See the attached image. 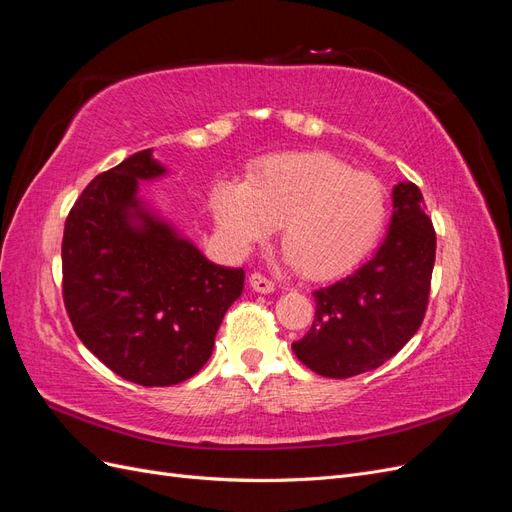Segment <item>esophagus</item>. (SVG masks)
Masks as SVG:
<instances>
[{"label":"esophagus","instance_id":"1","mask_svg":"<svg viewBox=\"0 0 512 512\" xmlns=\"http://www.w3.org/2000/svg\"><path fill=\"white\" fill-rule=\"evenodd\" d=\"M250 286L256 290V292H262V294H269L275 290V284L269 280V277H265L262 273H252L250 275Z\"/></svg>","mask_w":512,"mask_h":512}]
</instances>
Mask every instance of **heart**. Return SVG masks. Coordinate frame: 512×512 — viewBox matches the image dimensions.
Returning <instances> with one entry per match:
<instances>
[{
  "label": "heart",
  "instance_id": "b5f03b06",
  "mask_svg": "<svg viewBox=\"0 0 512 512\" xmlns=\"http://www.w3.org/2000/svg\"><path fill=\"white\" fill-rule=\"evenodd\" d=\"M215 224L243 252L280 226L286 260L312 280L337 277L367 256L386 222V190L331 153H282L241 183L213 190Z\"/></svg>",
  "mask_w": 512,
  "mask_h": 512
}]
</instances>
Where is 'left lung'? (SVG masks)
<instances>
[{"mask_svg":"<svg viewBox=\"0 0 512 512\" xmlns=\"http://www.w3.org/2000/svg\"><path fill=\"white\" fill-rule=\"evenodd\" d=\"M436 262V230L412 181L393 188V218L374 258L314 290L312 329L292 344L324 378H352L389 361L421 327Z\"/></svg>","mask_w":512,"mask_h":512,"instance_id":"obj_1","label":"left lung"}]
</instances>
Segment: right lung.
Segmentation results:
<instances>
[{
	"label": "right lung",
	"mask_w": 512,
	"mask_h": 512,
	"mask_svg": "<svg viewBox=\"0 0 512 512\" xmlns=\"http://www.w3.org/2000/svg\"><path fill=\"white\" fill-rule=\"evenodd\" d=\"M166 173L151 149L91 181L61 241L64 303L81 342L117 376L170 386L198 374L243 269L220 267L138 200V179Z\"/></svg>",
	"instance_id": "add662e5"
}]
</instances>
